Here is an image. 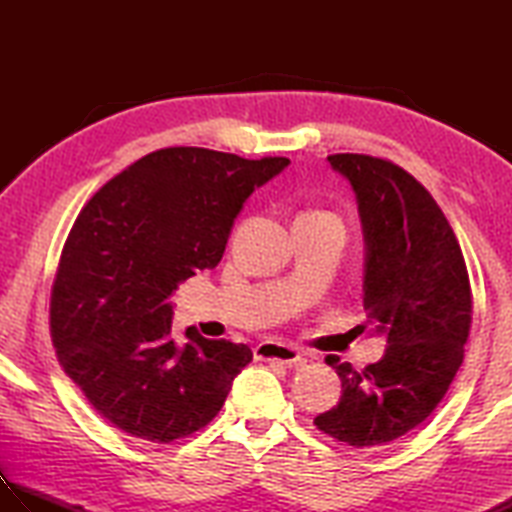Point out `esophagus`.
<instances>
[{"label":"esophagus","instance_id":"1","mask_svg":"<svg viewBox=\"0 0 512 512\" xmlns=\"http://www.w3.org/2000/svg\"><path fill=\"white\" fill-rule=\"evenodd\" d=\"M255 356L259 358V361H277V363H284L288 367L303 361V354H301V350H297V347L281 345V343H273V341L259 343L255 347Z\"/></svg>","mask_w":512,"mask_h":512}]
</instances>
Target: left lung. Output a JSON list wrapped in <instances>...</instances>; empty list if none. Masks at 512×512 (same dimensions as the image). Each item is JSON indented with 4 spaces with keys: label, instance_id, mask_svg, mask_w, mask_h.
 <instances>
[{
    "label": "left lung",
    "instance_id": "left-lung-1",
    "mask_svg": "<svg viewBox=\"0 0 512 512\" xmlns=\"http://www.w3.org/2000/svg\"><path fill=\"white\" fill-rule=\"evenodd\" d=\"M328 162L356 193L363 308L387 347L361 372L325 358L343 394L314 424L347 447H383L427 420L458 374L473 314L469 270L449 220L411 173L365 154H334Z\"/></svg>",
    "mask_w": 512,
    "mask_h": 512
}]
</instances>
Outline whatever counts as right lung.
Masks as SVG:
<instances>
[{
  "label": "right lung",
  "mask_w": 512,
  "mask_h": 512,
  "mask_svg": "<svg viewBox=\"0 0 512 512\" xmlns=\"http://www.w3.org/2000/svg\"><path fill=\"white\" fill-rule=\"evenodd\" d=\"M290 165L202 147L151 151L83 206L52 284L59 363L90 405L129 436L169 444L206 427L235 376L244 343L171 339V297L224 255L248 195Z\"/></svg>",
  "instance_id": "obj_1"
}]
</instances>
